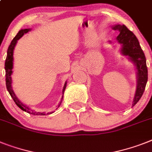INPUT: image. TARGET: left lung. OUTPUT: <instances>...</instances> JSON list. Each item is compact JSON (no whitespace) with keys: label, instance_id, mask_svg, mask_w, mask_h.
Wrapping results in <instances>:
<instances>
[{"label":"left lung","instance_id":"obj_1","mask_svg":"<svg viewBox=\"0 0 152 152\" xmlns=\"http://www.w3.org/2000/svg\"><path fill=\"white\" fill-rule=\"evenodd\" d=\"M114 30L120 32L116 39L121 44V53L127 56L129 60L134 63L137 69V88L134 98L133 100V106L140 100L145 89L148 81V67L145 53L141 50L138 39L131 31L124 25H116L113 26Z\"/></svg>","mask_w":152,"mask_h":152}]
</instances>
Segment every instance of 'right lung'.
I'll use <instances>...</instances> for the list:
<instances>
[{"label": "right lung", "instance_id": "right-lung-1", "mask_svg": "<svg viewBox=\"0 0 152 152\" xmlns=\"http://www.w3.org/2000/svg\"><path fill=\"white\" fill-rule=\"evenodd\" d=\"M30 28H25V29H21L19 32H18V34L15 36V37L13 39V40L11 41V44H10L9 47L7 49V57H6V61H5V64H4V68H5V77H6V87H7V89L9 92V94L11 95V98L13 99L14 102H15V104L17 105L18 107L21 109L22 110L25 111V112L28 113L33 114V115H46L44 112L39 113V112H35L33 110H30L28 106H26V105H24L22 102L18 100L17 97H16L15 94L14 92L13 89H12V87H11V83H12V81H11V75H12V69H13V53H14V50H15V45L17 43L18 40L21 37L23 36L24 34L27 33L28 32V31H30ZM66 85H67V81L65 82L64 86L63 88V91L62 94L64 95V90L66 88ZM62 99H63V96H62ZM62 102V100H61ZM61 102L60 105L61 104ZM59 105V106H60ZM48 114V113H47Z\"/></svg>", "mask_w": 152, "mask_h": 152}]
</instances>
